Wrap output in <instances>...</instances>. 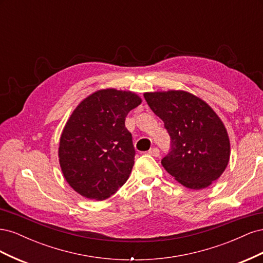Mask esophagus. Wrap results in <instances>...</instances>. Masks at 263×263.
I'll return each mask as SVG.
<instances>
[{
	"label": "esophagus",
	"instance_id": "esophagus-1",
	"mask_svg": "<svg viewBox=\"0 0 263 263\" xmlns=\"http://www.w3.org/2000/svg\"><path fill=\"white\" fill-rule=\"evenodd\" d=\"M148 154H149L150 156H154V157H159V155H160V153H159V149H158V148H151V149L148 151Z\"/></svg>",
	"mask_w": 263,
	"mask_h": 263
}]
</instances>
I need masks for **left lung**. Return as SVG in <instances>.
<instances>
[{
	"label": "left lung",
	"instance_id": "obj_1",
	"mask_svg": "<svg viewBox=\"0 0 263 263\" xmlns=\"http://www.w3.org/2000/svg\"><path fill=\"white\" fill-rule=\"evenodd\" d=\"M144 97L170 135L171 151L161 160L165 171L191 190L210 186L225 171L230 157L221 119L208 103L186 91L146 92Z\"/></svg>",
	"mask_w": 263,
	"mask_h": 263
}]
</instances>
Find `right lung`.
<instances>
[{
	"label": "right lung",
	"instance_id": "obj_1",
	"mask_svg": "<svg viewBox=\"0 0 263 263\" xmlns=\"http://www.w3.org/2000/svg\"><path fill=\"white\" fill-rule=\"evenodd\" d=\"M141 103L130 91L103 89L79 103L59 141V163L77 193L103 201L129 178L135 159L125 118Z\"/></svg>",
	"mask_w": 263,
	"mask_h": 263
}]
</instances>
